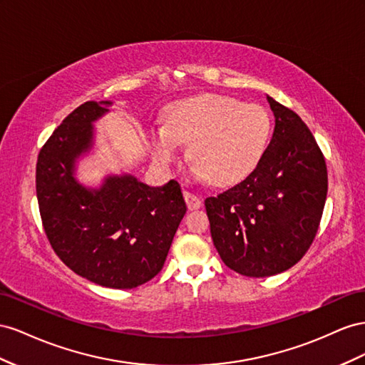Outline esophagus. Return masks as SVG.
Returning a JSON list of instances; mask_svg holds the SVG:
<instances>
[{
  "mask_svg": "<svg viewBox=\"0 0 365 365\" xmlns=\"http://www.w3.org/2000/svg\"><path fill=\"white\" fill-rule=\"evenodd\" d=\"M183 197H185V202L186 205H188V210H199V207L202 206V200L199 195H195L194 192L191 191H183Z\"/></svg>",
  "mask_w": 365,
  "mask_h": 365,
  "instance_id": "esophagus-1",
  "label": "esophagus"
}]
</instances>
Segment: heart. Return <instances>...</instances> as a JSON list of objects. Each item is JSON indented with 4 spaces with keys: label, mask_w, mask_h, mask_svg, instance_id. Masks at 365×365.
<instances>
[{
    "label": "heart",
    "mask_w": 365,
    "mask_h": 365,
    "mask_svg": "<svg viewBox=\"0 0 365 365\" xmlns=\"http://www.w3.org/2000/svg\"><path fill=\"white\" fill-rule=\"evenodd\" d=\"M270 131V116L262 106L206 93L171 103L165 125L153 128L148 140L154 159L163 165L175 160L180 143H190L195 174L226 186L255 170Z\"/></svg>",
    "instance_id": "1"
}]
</instances>
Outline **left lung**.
<instances>
[{
    "instance_id": "8db88e82",
    "label": "left lung",
    "mask_w": 365,
    "mask_h": 365,
    "mask_svg": "<svg viewBox=\"0 0 365 365\" xmlns=\"http://www.w3.org/2000/svg\"><path fill=\"white\" fill-rule=\"evenodd\" d=\"M275 128L263 159L243 182L205 207L223 263L252 278L284 272L309 251L327 195L324 154L295 111L267 96Z\"/></svg>"
}]
</instances>
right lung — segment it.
<instances>
[{"label":"right lung","instance_id":"right-lung-1","mask_svg":"<svg viewBox=\"0 0 365 365\" xmlns=\"http://www.w3.org/2000/svg\"><path fill=\"white\" fill-rule=\"evenodd\" d=\"M111 102L88 101L62 120L41 148L36 197L55 254L73 272L111 289H133L158 275L186 212L180 185L110 175L99 190L75 179V162L93 145V122Z\"/></svg>","mask_w":365,"mask_h":365}]
</instances>
